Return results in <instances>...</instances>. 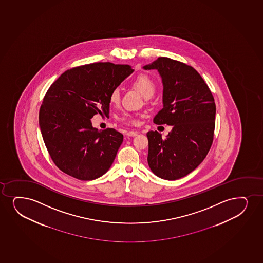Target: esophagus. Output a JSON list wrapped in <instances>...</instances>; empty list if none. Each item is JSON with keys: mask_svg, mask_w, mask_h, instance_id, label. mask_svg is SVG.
I'll return each mask as SVG.
<instances>
[{"mask_svg": "<svg viewBox=\"0 0 263 263\" xmlns=\"http://www.w3.org/2000/svg\"><path fill=\"white\" fill-rule=\"evenodd\" d=\"M138 135V132H136V131H128L127 133V136H136Z\"/></svg>", "mask_w": 263, "mask_h": 263, "instance_id": "34e87169", "label": "esophagus"}]
</instances>
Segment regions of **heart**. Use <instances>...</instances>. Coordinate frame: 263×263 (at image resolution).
<instances>
[{
    "label": "heart",
    "instance_id": "b5f03b06",
    "mask_svg": "<svg viewBox=\"0 0 263 263\" xmlns=\"http://www.w3.org/2000/svg\"><path fill=\"white\" fill-rule=\"evenodd\" d=\"M132 85H133L134 88H136L137 90L139 91L140 93L143 95L145 98H152L155 92V81L151 76L144 74V73L136 76V78L134 79ZM109 99L112 104H119L120 101V89L114 88L112 90L110 91ZM119 120L122 122L128 124H136L138 122L136 115L130 114H124L122 116L119 118Z\"/></svg>",
    "mask_w": 263,
    "mask_h": 263
}]
</instances>
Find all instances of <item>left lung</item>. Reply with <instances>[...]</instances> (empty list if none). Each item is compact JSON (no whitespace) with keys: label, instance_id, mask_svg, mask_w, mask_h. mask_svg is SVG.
<instances>
[{"label":"left lung","instance_id":"left-lung-1","mask_svg":"<svg viewBox=\"0 0 263 263\" xmlns=\"http://www.w3.org/2000/svg\"><path fill=\"white\" fill-rule=\"evenodd\" d=\"M143 68L157 70L162 80L163 108L153 122L173 127L165 139L157 131L147 133L148 164L159 178L177 180L197 168L211 148L214 97L198 71L182 62L159 58Z\"/></svg>","mask_w":263,"mask_h":263}]
</instances>
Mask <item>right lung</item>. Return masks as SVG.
I'll return each mask as SVG.
<instances>
[{"mask_svg": "<svg viewBox=\"0 0 263 263\" xmlns=\"http://www.w3.org/2000/svg\"><path fill=\"white\" fill-rule=\"evenodd\" d=\"M128 65L94 63L65 71L50 86L40 109L39 125L52 160L82 181L107 172L123 135L92 126L95 114L110 110L109 95L131 74Z\"/></svg>", "mask_w": 263, "mask_h": 263, "instance_id": "obj_1", "label": "right lung"}]
</instances>
